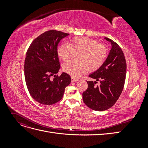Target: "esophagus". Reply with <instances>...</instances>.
Wrapping results in <instances>:
<instances>
[{
  "label": "esophagus",
  "instance_id": "34e87169",
  "mask_svg": "<svg viewBox=\"0 0 148 148\" xmlns=\"http://www.w3.org/2000/svg\"><path fill=\"white\" fill-rule=\"evenodd\" d=\"M78 80V78H74V77H71V81H72L73 82H77Z\"/></svg>",
  "mask_w": 148,
  "mask_h": 148
}]
</instances>
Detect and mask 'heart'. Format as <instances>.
<instances>
[{"mask_svg":"<svg viewBox=\"0 0 148 148\" xmlns=\"http://www.w3.org/2000/svg\"><path fill=\"white\" fill-rule=\"evenodd\" d=\"M78 62L70 61L63 66V70L73 77H78L89 69L95 71L99 69L106 59V47L88 38H74L69 44H62L57 49V54L64 62L69 61L78 53Z\"/></svg>","mask_w":148,"mask_h":148,"instance_id":"obj_1","label":"heart"}]
</instances>
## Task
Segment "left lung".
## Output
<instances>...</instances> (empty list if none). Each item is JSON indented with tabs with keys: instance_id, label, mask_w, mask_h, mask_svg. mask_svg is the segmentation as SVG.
Returning a JSON list of instances; mask_svg holds the SVG:
<instances>
[{
	"instance_id": "obj_1",
	"label": "left lung",
	"mask_w": 148,
	"mask_h": 148,
	"mask_svg": "<svg viewBox=\"0 0 148 148\" xmlns=\"http://www.w3.org/2000/svg\"><path fill=\"white\" fill-rule=\"evenodd\" d=\"M111 44V49L104 63L89 75L95 82H88V87L83 93V100L89 108L103 111L112 107L119 98L124 87L127 63L124 53L118 44L104 38ZM97 81L100 84L96 86Z\"/></svg>"
}]
</instances>
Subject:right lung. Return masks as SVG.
Returning <instances> with one entry per match:
<instances>
[{
  "instance_id": "1",
  "label": "right lung",
  "mask_w": 148,
  "mask_h": 148,
  "mask_svg": "<svg viewBox=\"0 0 148 148\" xmlns=\"http://www.w3.org/2000/svg\"><path fill=\"white\" fill-rule=\"evenodd\" d=\"M68 35L56 30L47 31L31 42L26 52L24 65L26 86L31 97L41 104L52 105L60 101L65 88L71 83L69 74L56 75L60 68L58 44Z\"/></svg>"
}]
</instances>
